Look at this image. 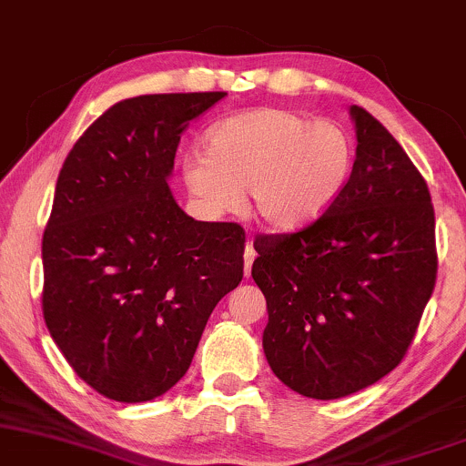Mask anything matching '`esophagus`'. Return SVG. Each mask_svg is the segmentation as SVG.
<instances>
[{
	"label": "esophagus",
	"mask_w": 466,
	"mask_h": 466,
	"mask_svg": "<svg viewBox=\"0 0 466 466\" xmlns=\"http://www.w3.org/2000/svg\"><path fill=\"white\" fill-rule=\"evenodd\" d=\"M255 257H257V250L253 248V244H246V248H244V275L246 277H250V268H253V261H255Z\"/></svg>",
	"instance_id": "obj_1"
}]
</instances>
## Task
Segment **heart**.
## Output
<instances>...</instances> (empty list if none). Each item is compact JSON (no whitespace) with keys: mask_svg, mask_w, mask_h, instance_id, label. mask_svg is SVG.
<instances>
[{"mask_svg":"<svg viewBox=\"0 0 466 466\" xmlns=\"http://www.w3.org/2000/svg\"><path fill=\"white\" fill-rule=\"evenodd\" d=\"M205 152L180 161V180L202 213L220 218L242 202L272 231H299L340 198L353 172V141L331 122L288 108H255L207 128Z\"/></svg>","mask_w":466,"mask_h":466,"instance_id":"heart-1","label":"heart"}]
</instances>
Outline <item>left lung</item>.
I'll return each mask as SVG.
<instances>
[{
	"instance_id": "8db88e82",
	"label": "left lung",
	"mask_w": 466,
	"mask_h": 466,
	"mask_svg": "<svg viewBox=\"0 0 466 466\" xmlns=\"http://www.w3.org/2000/svg\"><path fill=\"white\" fill-rule=\"evenodd\" d=\"M349 113L358 147L340 198L297 233L255 239L268 364L294 392L322 401L397 369L439 270L428 183L373 115Z\"/></svg>"
}]
</instances>
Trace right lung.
Segmentation results:
<instances>
[{"label":"right lung","instance_id":"add662e5","mask_svg":"<svg viewBox=\"0 0 466 466\" xmlns=\"http://www.w3.org/2000/svg\"><path fill=\"white\" fill-rule=\"evenodd\" d=\"M224 96L113 104L58 174L43 319L76 375L113 401H150L177 384L218 300L244 277V228L194 220L167 185L183 130Z\"/></svg>","mask_w":466,"mask_h":466}]
</instances>
